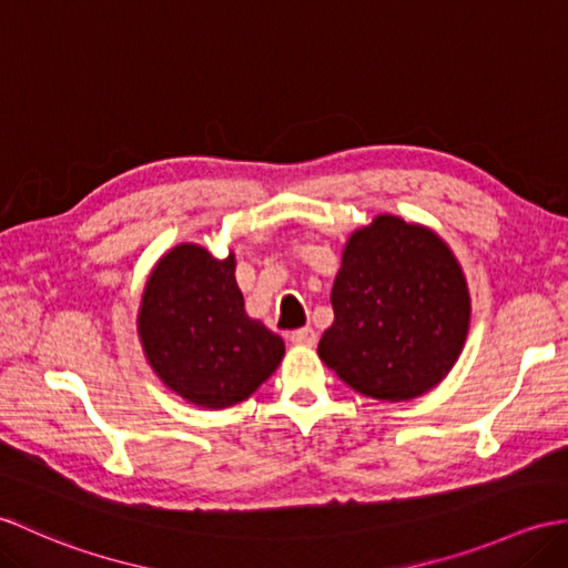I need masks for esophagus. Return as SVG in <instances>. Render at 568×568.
<instances>
[{"label": "esophagus", "instance_id": "1", "mask_svg": "<svg viewBox=\"0 0 568 568\" xmlns=\"http://www.w3.org/2000/svg\"><path fill=\"white\" fill-rule=\"evenodd\" d=\"M290 341H293L295 346H307L312 348L316 344V332L312 326H305V328H297V332L290 334Z\"/></svg>", "mask_w": 568, "mask_h": 568}]
</instances>
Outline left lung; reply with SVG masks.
<instances>
[{"label": "left lung", "mask_w": 568, "mask_h": 568, "mask_svg": "<svg viewBox=\"0 0 568 568\" xmlns=\"http://www.w3.org/2000/svg\"><path fill=\"white\" fill-rule=\"evenodd\" d=\"M320 358L355 392L406 402L453 371L469 328V290L438 234L397 215L355 230L332 287Z\"/></svg>", "instance_id": "left-lung-1"}]
</instances>
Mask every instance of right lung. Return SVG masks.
Listing matches in <instances>:
<instances>
[{"instance_id":"right-lung-1","label":"right lung","mask_w":568,"mask_h":568,"mask_svg":"<svg viewBox=\"0 0 568 568\" xmlns=\"http://www.w3.org/2000/svg\"><path fill=\"white\" fill-rule=\"evenodd\" d=\"M234 254L179 244L148 278L138 334L164 385L191 404L227 408L252 397L285 355L278 334L244 312Z\"/></svg>"}]
</instances>
